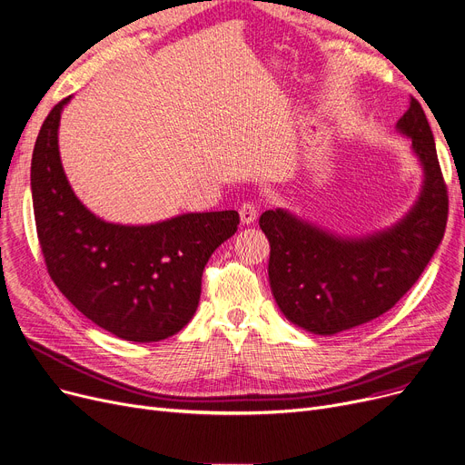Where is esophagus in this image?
<instances>
[{
	"label": "esophagus",
	"mask_w": 465,
	"mask_h": 465,
	"mask_svg": "<svg viewBox=\"0 0 465 465\" xmlns=\"http://www.w3.org/2000/svg\"><path fill=\"white\" fill-rule=\"evenodd\" d=\"M257 215H259V203L248 201L240 206V220L243 225L253 223L257 220Z\"/></svg>",
	"instance_id": "1"
}]
</instances>
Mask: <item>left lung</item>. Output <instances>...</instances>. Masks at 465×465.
<instances>
[{
	"instance_id": "8db88e82",
	"label": "left lung",
	"mask_w": 465,
	"mask_h": 465,
	"mask_svg": "<svg viewBox=\"0 0 465 465\" xmlns=\"http://www.w3.org/2000/svg\"><path fill=\"white\" fill-rule=\"evenodd\" d=\"M424 167L417 204L389 231L340 238L266 210L259 225L270 242V289L283 315L302 329L331 336L389 312L411 289L443 240L447 183L420 103L411 97L398 120Z\"/></svg>"
}]
</instances>
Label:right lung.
<instances>
[{"label": "right lung", "mask_w": 465, "mask_h": 465, "mask_svg": "<svg viewBox=\"0 0 465 465\" xmlns=\"http://www.w3.org/2000/svg\"><path fill=\"white\" fill-rule=\"evenodd\" d=\"M52 108L32 155L37 236L52 282L92 322L127 341H159L195 315L203 270L240 223L234 210L183 213L153 225L106 223L65 178Z\"/></svg>", "instance_id": "add662e5"}]
</instances>
